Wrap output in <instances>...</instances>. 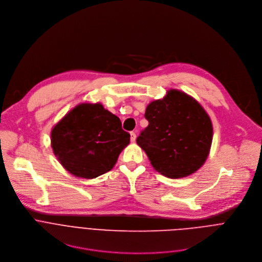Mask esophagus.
I'll return each instance as SVG.
<instances>
[{
	"mask_svg": "<svg viewBox=\"0 0 262 262\" xmlns=\"http://www.w3.org/2000/svg\"><path fill=\"white\" fill-rule=\"evenodd\" d=\"M136 138H137L136 134H135L134 132H132V133H130V141H132V142H135V141H136Z\"/></svg>",
	"mask_w": 262,
	"mask_h": 262,
	"instance_id": "1",
	"label": "esophagus"
}]
</instances>
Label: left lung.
<instances>
[{
  "label": "left lung",
  "instance_id": "obj_1",
  "mask_svg": "<svg viewBox=\"0 0 262 262\" xmlns=\"http://www.w3.org/2000/svg\"><path fill=\"white\" fill-rule=\"evenodd\" d=\"M148 126L137 139L150 164L169 178L189 176L205 163L212 142V123L192 96L170 89L146 107Z\"/></svg>",
  "mask_w": 262,
  "mask_h": 262
}]
</instances>
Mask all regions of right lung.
Masks as SVG:
<instances>
[{
    "label": "right lung",
    "mask_w": 262,
    "mask_h": 262,
    "mask_svg": "<svg viewBox=\"0 0 262 262\" xmlns=\"http://www.w3.org/2000/svg\"><path fill=\"white\" fill-rule=\"evenodd\" d=\"M129 137L120 119L100 102H82L55 124L51 144L66 171L92 179L113 169Z\"/></svg>",
    "instance_id": "obj_1"
}]
</instances>
